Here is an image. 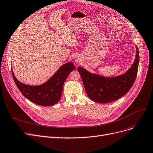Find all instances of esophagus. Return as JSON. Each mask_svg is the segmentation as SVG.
Segmentation results:
<instances>
[{"label":"esophagus","instance_id":"obj_1","mask_svg":"<svg viewBox=\"0 0 153 153\" xmlns=\"http://www.w3.org/2000/svg\"><path fill=\"white\" fill-rule=\"evenodd\" d=\"M76 62H78V60H77V59H76Z\"/></svg>","mask_w":153,"mask_h":153}]
</instances>
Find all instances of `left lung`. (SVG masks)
Wrapping results in <instances>:
<instances>
[{
  "mask_svg": "<svg viewBox=\"0 0 153 153\" xmlns=\"http://www.w3.org/2000/svg\"><path fill=\"white\" fill-rule=\"evenodd\" d=\"M139 61V51L136 47L135 60L124 74L112 77L92 74L82 67H78L86 94L93 101L108 103L117 100L127 93L136 79Z\"/></svg>",
  "mask_w": 153,
  "mask_h": 153,
  "instance_id": "1",
  "label": "left lung"
}]
</instances>
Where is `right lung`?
<instances>
[{"label": "right lung", "mask_w": 153, "mask_h": 153, "mask_svg": "<svg viewBox=\"0 0 153 153\" xmlns=\"http://www.w3.org/2000/svg\"><path fill=\"white\" fill-rule=\"evenodd\" d=\"M76 67L72 62L63 64L55 74L45 83L39 85H29L19 82L14 74V81L22 94L29 101L43 106H50L57 103L61 97L63 85L70 72Z\"/></svg>", "instance_id": "1"}]
</instances>
